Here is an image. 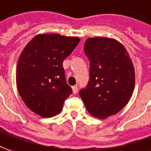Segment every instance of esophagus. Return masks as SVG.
<instances>
[{"instance_id":"34e87169","label":"esophagus","mask_w":151,"mask_h":151,"mask_svg":"<svg viewBox=\"0 0 151 151\" xmlns=\"http://www.w3.org/2000/svg\"><path fill=\"white\" fill-rule=\"evenodd\" d=\"M72 90H73V93H76L78 91V86H75L72 87Z\"/></svg>"}]
</instances>
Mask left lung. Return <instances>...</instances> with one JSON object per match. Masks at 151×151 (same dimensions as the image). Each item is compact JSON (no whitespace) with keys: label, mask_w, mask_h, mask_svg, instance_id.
I'll use <instances>...</instances> for the list:
<instances>
[{"label":"left lung","mask_w":151,"mask_h":151,"mask_svg":"<svg viewBox=\"0 0 151 151\" xmlns=\"http://www.w3.org/2000/svg\"><path fill=\"white\" fill-rule=\"evenodd\" d=\"M89 81L80 96L93 117L105 119L117 113L129 102L135 86V70L127 51L113 38L86 39Z\"/></svg>","instance_id":"obj_1"}]
</instances>
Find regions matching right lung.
I'll list each match as a JSON object with an SVG mask.
<instances>
[{
  "instance_id": "obj_1",
  "label": "right lung",
  "mask_w": 151,
  "mask_h": 151,
  "mask_svg": "<svg viewBox=\"0 0 151 151\" xmlns=\"http://www.w3.org/2000/svg\"><path fill=\"white\" fill-rule=\"evenodd\" d=\"M80 42L77 37L38 34L19 58L16 85L25 105L42 117L62 111L72 89L65 81L62 62Z\"/></svg>"
}]
</instances>
